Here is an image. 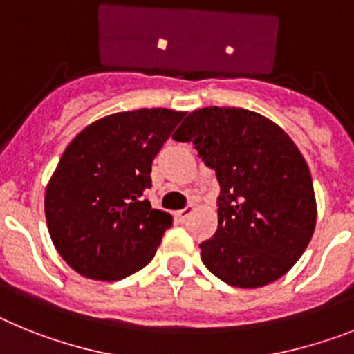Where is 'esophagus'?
I'll return each mask as SVG.
<instances>
[{
  "label": "esophagus",
  "mask_w": 354,
  "mask_h": 354,
  "mask_svg": "<svg viewBox=\"0 0 354 354\" xmlns=\"http://www.w3.org/2000/svg\"><path fill=\"white\" fill-rule=\"evenodd\" d=\"M192 212H194V207H192V205H187L185 208H181V210H178L176 212L178 221H181V223H183V221L189 219L190 215H192Z\"/></svg>",
  "instance_id": "esophagus-1"
}]
</instances>
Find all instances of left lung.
<instances>
[{"instance_id": "1", "label": "left lung", "mask_w": 354, "mask_h": 354, "mask_svg": "<svg viewBox=\"0 0 354 354\" xmlns=\"http://www.w3.org/2000/svg\"><path fill=\"white\" fill-rule=\"evenodd\" d=\"M192 142L221 185L217 232L201 260L224 283L258 288L287 274L315 230L312 174L276 122L235 106L190 112L173 135Z\"/></svg>"}]
</instances>
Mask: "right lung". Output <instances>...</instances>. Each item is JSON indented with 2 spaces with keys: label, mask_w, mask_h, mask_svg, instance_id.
Here are the masks:
<instances>
[{
  "label": "right lung",
  "mask_w": 354,
  "mask_h": 354,
  "mask_svg": "<svg viewBox=\"0 0 354 354\" xmlns=\"http://www.w3.org/2000/svg\"><path fill=\"white\" fill-rule=\"evenodd\" d=\"M185 112L140 109L101 118L66 147L44 196L48 232L69 267L115 281L151 262L173 217L151 208V164Z\"/></svg>",
  "instance_id": "1"
}]
</instances>
